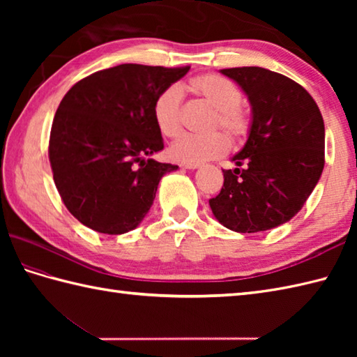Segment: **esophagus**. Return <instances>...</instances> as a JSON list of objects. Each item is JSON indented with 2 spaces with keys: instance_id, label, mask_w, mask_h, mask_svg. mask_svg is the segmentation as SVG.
Returning <instances> with one entry per match:
<instances>
[{
  "instance_id": "obj_1",
  "label": "esophagus",
  "mask_w": 357,
  "mask_h": 357,
  "mask_svg": "<svg viewBox=\"0 0 357 357\" xmlns=\"http://www.w3.org/2000/svg\"><path fill=\"white\" fill-rule=\"evenodd\" d=\"M183 167L187 170H196V169H199L201 164L199 162H184Z\"/></svg>"
}]
</instances>
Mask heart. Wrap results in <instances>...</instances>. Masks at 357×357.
Masks as SVG:
<instances>
[{
    "instance_id": "b5f03b06",
    "label": "heart",
    "mask_w": 357,
    "mask_h": 357,
    "mask_svg": "<svg viewBox=\"0 0 357 357\" xmlns=\"http://www.w3.org/2000/svg\"><path fill=\"white\" fill-rule=\"evenodd\" d=\"M192 92L198 95L208 107L213 109L210 130L222 128L231 139H242L250 130V118L241 107L242 95L239 89L219 75L207 73L190 81ZM181 101L183 92L176 86L167 87L158 95L153 104V118L158 130L165 138H176L183 128L181 123ZM229 150V142L222 133L207 136L184 135L172 144L169 153L179 162H202L218 158Z\"/></svg>"
}]
</instances>
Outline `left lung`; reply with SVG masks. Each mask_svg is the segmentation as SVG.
Returning <instances> with one entry per match:
<instances>
[{
  "label": "left lung",
  "instance_id": "1",
  "mask_svg": "<svg viewBox=\"0 0 357 357\" xmlns=\"http://www.w3.org/2000/svg\"><path fill=\"white\" fill-rule=\"evenodd\" d=\"M248 98L247 142L222 170L224 185L208 201L215 218L238 233L282 225L304 207L324 170L325 127L319 107L298 82L262 67L219 70ZM239 166H244L241 171Z\"/></svg>",
  "mask_w": 357,
  "mask_h": 357
}]
</instances>
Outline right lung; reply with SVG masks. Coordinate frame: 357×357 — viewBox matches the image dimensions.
I'll return each instance as SVG.
<instances>
[{
	"instance_id": "obj_1",
	"label": "right lung",
	"mask_w": 357,
	"mask_h": 357,
	"mask_svg": "<svg viewBox=\"0 0 357 357\" xmlns=\"http://www.w3.org/2000/svg\"><path fill=\"white\" fill-rule=\"evenodd\" d=\"M188 70L121 64L78 81L59 102L49 159L64 206L82 225L123 234L147 216L159 181L178 170L151 159L164 149L153 104Z\"/></svg>"
}]
</instances>
